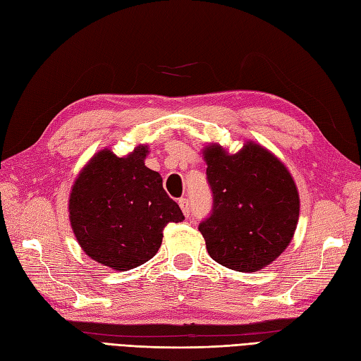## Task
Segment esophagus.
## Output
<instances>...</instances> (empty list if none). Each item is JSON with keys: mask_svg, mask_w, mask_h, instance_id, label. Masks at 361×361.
Returning <instances> with one entry per match:
<instances>
[{"mask_svg": "<svg viewBox=\"0 0 361 361\" xmlns=\"http://www.w3.org/2000/svg\"><path fill=\"white\" fill-rule=\"evenodd\" d=\"M178 204H180V207L183 210L184 216H189L190 215V202H189V200L188 198H180Z\"/></svg>", "mask_w": 361, "mask_h": 361, "instance_id": "34e87169", "label": "esophagus"}]
</instances>
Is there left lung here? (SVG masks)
Wrapping results in <instances>:
<instances>
[{"label":"left lung","mask_w":361,"mask_h":361,"mask_svg":"<svg viewBox=\"0 0 361 361\" xmlns=\"http://www.w3.org/2000/svg\"><path fill=\"white\" fill-rule=\"evenodd\" d=\"M212 210L198 230L210 257L236 271L271 264L290 244L299 219V193L285 166L259 145L228 155L204 152Z\"/></svg>","instance_id":"1"}]
</instances>
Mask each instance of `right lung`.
<instances>
[{
    "label": "right lung",
    "instance_id": "right-lung-1",
    "mask_svg": "<svg viewBox=\"0 0 361 361\" xmlns=\"http://www.w3.org/2000/svg\"><path fill=\"white\" fill-rule=\"evenodd\" d=\"M146 152V146L123 159L109 149L99 152L70 195V221L80 247L91 259L120 271L149 261L164 227L184 219L160 173L145 166Z\"/></svg>",
    "mask_w": 361,
    "mask_h": 361
}]
</instances>
